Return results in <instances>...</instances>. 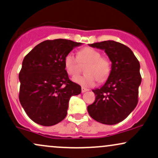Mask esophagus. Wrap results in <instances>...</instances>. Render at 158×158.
Here are the masks:
<instances>
[{"mask_svg":"<svg viewBox=\"0 0 158 158\" xmlns=\"http://www.w3.org/2000/svg\"><path fill=\"white\" fill-rule=\"evenodd\" d=\"M89 91V89H85V88H83V87H82V89H81V92H82V93H84V92H85V91Z\"/></svg>","mask_w":158,"mask_h":158,"instance_id":"obj_1","label":"esophagus"}]
</instances>
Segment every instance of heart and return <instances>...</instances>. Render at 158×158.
I'll return each instance as SVG.
<instances>
[{
	"instance_id": "heart-1",
	"label": "heart",
	"mask_w": 158,
	"mask_h": 158,
	"mask_svg": "<svg viewBox=\"0 0 158 158\" xmlns=\"http://www.w3.org/2000/svg\"><path fill=\"white\" fill-rule=\"evenodd\" d=\"M81 63H89L85 69V75H77L73 77V81L83 87H92L97 81L104 82L108 78L111 72V65L108 58L101 57L100 51L94 48H86L79 50L77 57L73 52H69L64 58V69L70 76L77 75Z\"/></svg>"
}]
</instances>
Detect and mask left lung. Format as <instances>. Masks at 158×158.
<instances>
[{"instance_id":"left-lung-1","label":"left lung","mask_w":158,"mask_h":158,"mask_svg":"<svg viewBox=\"0 0 158 158\" xmlns=\"http://www.w3.org/2000/svg\"><path fill=\"white\" fill-rule=\"evenodd\" d=\"M105 50L111 61V72L105 84L92 90L96 98L88 106L91 118L105 124L123 121L138 103L141 83L139 61L128 47L113 40L89 44Z\"/></svg>"}]
</instances>
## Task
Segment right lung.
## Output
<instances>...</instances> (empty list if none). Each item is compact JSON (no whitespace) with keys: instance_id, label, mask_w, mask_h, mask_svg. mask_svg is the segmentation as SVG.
<instances>
[{"instance_id":"right-lung-1","label":"right lung","mask_w":158,"mask_h":158,"mask_svg":"<svg viewBox=\"0 0 158 158\" xmlns=\"http://www.w3.org/2000/svg\"><path fill=\"white\" fill-rule=\"evenodd\" d=\"M82 43L58 39L34 47L24 58L19 74V100L31 119L52 126L67 114L70 97L80 94L81 87L69 79L64 58Z\"/></svg>"}]
</instances>
